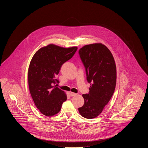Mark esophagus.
<instances>
[{"mask_svg":"<svg viewBox=\"0 0 148 148\" xmlns=\"http://www.w3.org/2000/svg\"><path fill=\"white\" fill-rule=\"evenodd\" d=\"M76 95H77V94H76V93H75V92H71V97L75 96Z\"/></svg>","mask_w":148,"mask_h":148,"instance_id":"1","label":"esophagus"}]
</instances>
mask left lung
I'll use <instances>...</instances> for the list:
<instances>
[{
  "label": "left lung",
  "mask_w": 148,
  "mask_h": 148,
  "mask_svg": "<svg viewBox=\"0 0 148 148\" xmlns=\"http://www.w3.org/2000/svg\"><path fill=\"white\" fill-rule=\"evenodd\" d=\"M79 54L90 88L88 94L82 95L84 104L78 110L84 118L92 119L102 112L113 96L116 83V65L111 51L101 43L86 45Z\"/></svg>",
  "instance_id": "left-lung-1"
}]
</instances>
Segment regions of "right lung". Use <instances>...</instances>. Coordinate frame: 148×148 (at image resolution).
Wrapping results in <instances>:
<instances>
[{
  "mask_svg": "<svg viewBox=\"0 0 148 148\" xmlns=\"http://www.w3.org/2000/svg\"><path fill=\"white\" fill-rule=\"evenodd\" d=\"M77 48H65L49 44L38 50L29 66V88L35 106L43 115H55L60 111L67 97L55 84L62 65L75 53Z\"/></svg>",
  "mask_w": 148,
  "mask_h": 148,
  "instance_id": "1",
  "label": "right lung"
}]
</instances>
